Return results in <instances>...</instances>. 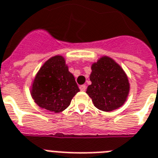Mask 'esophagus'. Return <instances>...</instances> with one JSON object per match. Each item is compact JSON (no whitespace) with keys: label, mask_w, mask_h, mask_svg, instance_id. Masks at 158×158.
Segmentation results:
<instances>
[{"label":"esophagus","mask_w":158,"mask_h":158,"mask_svg":"<svg viewBox=\"0 0 158 158\" xmlns=\"http://www.w3.org/2000/svg\"><path fill=\"white\" fill-rule=\"evenodd\" d=\"M79 89L81 91H83V92H84V91L86 90V86L85 85H80V87H79Z\"/></svg>","instance_id":"obj_1"}]
</instances>
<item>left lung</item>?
Wrapping results in <instances>:
<instances>
[{
    "label": "left lung",
    "mask_w": 158,
    "mask_h": 158,
    "mask_svg": "<svg viewBox=\"0 0 158 158\" xmlns=\"http://www.w3.org/2000/svg\"><path fill=\"white\" fill-rule=\"evenodd\" d=\"M90 80L92 84L86 92L97 109L109 112L123 105L129 93V82L112 58L103 57L92 64Z\"/></svg>",
    "instance_id": "left-lung-1"
}]
</instances>
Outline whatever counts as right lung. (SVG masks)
<instances>
[{
  "label": "right lung",
  "mask_w": 158,
  "mask_h": 158,
  "mask_svg": "<svg viewBox=\"0 0 158 158\" xmlns=\"http://www.w3.org/2000/svg\"><path fill=\"white\" fill-rule=\"evenodd\" d=\"M79 88L68 70L63 57H51L40 69L33 81L31 96L41 108L60 113L70 106Z\"/></svg>",
  "instance_id": "1"
}]
</instances>
